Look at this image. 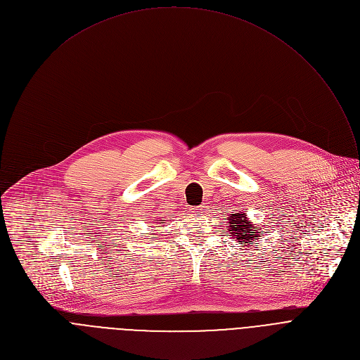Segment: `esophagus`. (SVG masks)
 Masks as SVG:
<instances>
[{"instance_id": "1", "label": "esophagus", "mask_w": 360, "mask_h": 360, "mask_svg": "<svg viewBox=\"0 0 360 360\" xmlns=\"http://www.w3.org/2000/svg\"><path fill=\"white\" fill-rule=\"evenodd\" d=\"M205 211H207V210H205V207H202V205H200V207H196V208H195V212H196V214H203Z\"/></svg>"}]
</instances>
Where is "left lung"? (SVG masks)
I'll return each instance as SVG.
<instances>
[{
	"label": "left lung",
	"instance_id": "1",
	"mask_svg": "<svg viewBox=\"0 0 360 360\" xmlns=\"http://www.w3.org/2000/svg\"><path fill=\"white\" fill-rule=\"evenodd\" d=\"M245 212L246 210L238 214H231L229 218H226L225 221H228L226 224H229L228 228L233 239H236L243 245H250V242L259 239L261 231H258V228H256L252 222H249Z\"/></svg>",
	"mask_w": 360,
	"mask_h": 360
}]
</instances>
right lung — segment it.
<instances>
[{"label": "right lung", "instance_id": "1", "mask_svg": "<svg viewBox=\"0 0 360 360\" xmlns=\"http://www.w3.org/2000/svg\"><path fill=\"white\" fill-rule=\"evenodd\" d=\"M160 224H164V222H160Z\"/></svg>", "mask_w": 360, "mask_h": 360}]
</instances>
